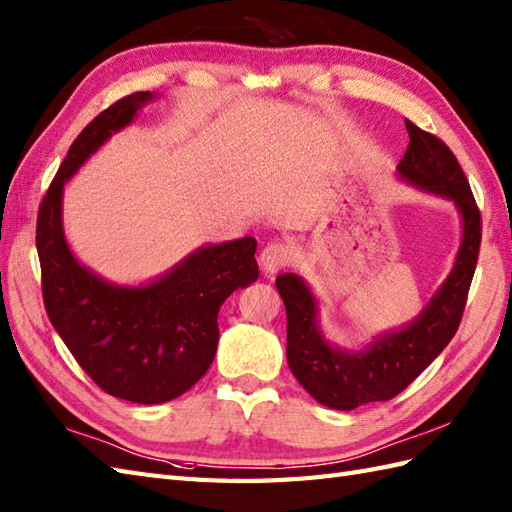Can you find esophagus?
<instances>
[{
    "label": "esophagus",
    "mask_w": 512,
    "mask_h": 512,
    "mask_svg": "<svg viewBox=\"0 0 512 512\" xmlns=\"http://www.w3.org/2000/svg\"><path fill=\"white\" fill-rule=\"evenodd\" d=\"M261 268L264 272H277L281 268H285L292 261V248L285 242H270L264 246V251L259 255Z\"/></svg>",
    "instance_id": "1"
}]
</instances>
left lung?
I'll return each mask as SVG.
<instances>
[{
	"instance_id": "obj_1",
	"label": "left lung",
	"mask_w": 512,
	"mask_h": 512,
	"mask_svg": "<svg viewBox=\"0 0 512 512\" xmlns=\"http://www.w3.org/2000/svg\"><path fill=\"white\" fill-rule=\"evenodd\" d=\"M410 144L399 161V174L427 192L451 198L462 213V244L456 266L423 314L406 329L375 340L364 353L329 347L316 327V303L310 288L292 272L277 277V290L288 314V364L310 395L334 410L388 401L406 390L449 340L456 336L478 264L482 218L456 154L443 139L406 120Z\"/></svg>"
}]
</instances>
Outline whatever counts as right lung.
<instances>
[{
  "label": "right lung",
  "mask_w": 512,
  "mask_h": 512,
  "mask_svg": "<svg viewBox=\"0 0 512 512\" xmlns=\"http://www.w3.org/2000/svg\"><path fill=\"white\" fill-rule=\"evenodd\" d=\"M152 95L113 102L82 128L39 205L37 251L50 323L95 384L135 403H165L207 373L218 349V312L257 281L253 237L205 246L144 288H117L71 255L63 235V185L111 133L130 124Z\"/></svg>",
  "instance_id": "right-lung-1"
}]
</instances>
